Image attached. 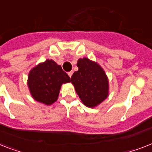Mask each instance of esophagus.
Masks as SVG:
<instances>
[{"instance_id": "1", "label": "esophagus", "mask_w": 152, "mask_h": 152, "mask_svg": "<svg viewBox=\"0 0 152 152\" xmlns=\"http://www.w3.org/2000/svg\"><path fill=\"white\" fill-rule=\"evenodd\" d=\"M72 75H73V72H72V71H70V72H68V75L70 77H71Z\"/></svg>"}]
</instances>
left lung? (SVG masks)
Segmentation results:
<instances>
[{
  "label": "left lung",
  "instance_id": "1",
  "mask_svg": "<svg viewBox=\"0 0 152 152\" xmlns=\"http://www.w3.org/2000/svg\"><path fill=\"white\" fill-rule=\"evenodd\" d=\"M77 66L78 71L71 76V83L85 106L96 107L109 96L107 75L97 62L87 57L78 59Z\"/></svg>",
  "mask_w": 152,
  "mask_h": 152
}]
</instances>
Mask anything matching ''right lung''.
I'll return each instance as SVG.
<instances>
[{
    "label": "right lung",
    "instance_id": "obj_1",
    "mask_svg": "<svg viewBox=\"0 0 152 152\" xmlns=\"http://www.w3.org/2000/svg\"><path fill=\"white\" fill-rule=\"evenodd\" d=\"M70 81L71 79L61 65L47 59L31 69L27 85L33 99L50 106L58 99L61 85Z\"/></svg>",
    "mask_w": 152,
    "mask_h": 152
}]
</instances>
